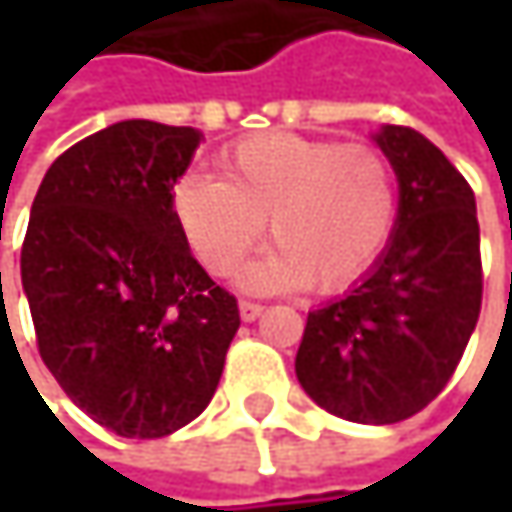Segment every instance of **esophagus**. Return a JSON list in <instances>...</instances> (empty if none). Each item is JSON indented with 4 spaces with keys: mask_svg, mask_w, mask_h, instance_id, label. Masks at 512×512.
<instances>
[{
    "mask_svg": "<svg viewBox=\"0 0 512 512\" xmlns=\"http://www.w3.org/2000/svg\"><path fill=\"white\" fill-rule=\"evenodd\" d=\"M260 314H263V305H260V302H252V299H243V302H240V317H243L246 323L257 320Z\"/></svg>",
    "mask_w": 512,
    "mask_h": 512,
    "instance_id": "34e87169",
    "label": "esophagus"
}]
</instances>
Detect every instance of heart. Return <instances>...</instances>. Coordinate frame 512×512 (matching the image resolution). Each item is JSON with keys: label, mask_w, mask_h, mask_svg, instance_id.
Masks as SVG:
<instances>
[{"label": "heart", "mask_w": 512, "mask_h": 512, "mask_svg": "<svg viewBox=\"0 0 512 512\" xmlns=\"http://www.w3.org/2000/svg\"><path fill=\"white\" fill-rule=\"evenodd\" d=\"M397 174L364 142L257 133L219 159V180L183 174L171 210L189 249L216 278L231 275L260 240L275 249L246 272L249 287L338 293L385 252L397 225Z\"/></svg>", "instance_id": "heart-1"}]
</instances>
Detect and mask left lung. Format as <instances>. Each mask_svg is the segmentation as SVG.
Listing matches in <instances>:
<instances>
[{
  "label": "left lung",
  "instance_id": "8db88e82",
  "mask_svg": "<svg viewBox=\"0 0 512 512\" xmlns=\"http://www.w3.org/2000/svg\"><path fill=\"white\" fill-rule=\"evenodd\" d=\"M400 180L388 249L344 299L308 314L296 353L305 394L353 424H397L430 406L480 317L483 266L474 192L430 139L382 127Z\"/></svg>",
  "mask_w": 512,
  "mask_h": 512
}]
</instances>
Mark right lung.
<instances>
[{
    "label": "right lung",
    "mask_w": 512,
    "mask_h": 512,
    "mask_svg": "<svg viewBox=\"0 0 512 512\" xmlns=\"http://www.w3.org/2000/svg\"><path fill=\"white\" fill-rule=\"evenodd\" d=\"M192 127L121 121L50 165L23 240L38 353L61 391L124 439H162L216 394L240 329L234 293L192 257L171 189Z\"/></svg>",
    "instance_id": "1"
}]
</instances>
